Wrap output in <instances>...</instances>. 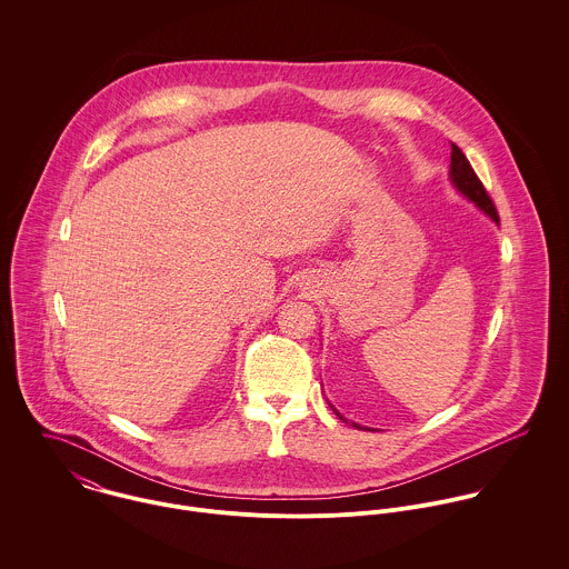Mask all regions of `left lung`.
I'll use <instances>...</instances> for the list:
<instances>
[{"instance_id":"obj_1","label":"left lung","mask_w":569,"mask_h":569,"mask_svg":"<svg viewBox=\"0 0 569 569\" xmlns=\"http://www.w3.org/2000/svg\"><path fill=\"white\" fill-rule=\"evenodd\" d=\"M449 179H451V186H453L462 197H467L478 210H482L495 223H499L497 210H495V206H492V201H490V197H488L487 188L482 186V181L478 179L476 170L471 168V163H469V160L465 158V153H462L456 144H451ZM328 406H330V403H328ZM332 411H335L343 422H348V418H343L335 407H332ZM350 425L357 427V429H366V431H368V427H361V425H357V422H350ZM370 431H375V429H370Z\"/></svg>"}]
</instances>
